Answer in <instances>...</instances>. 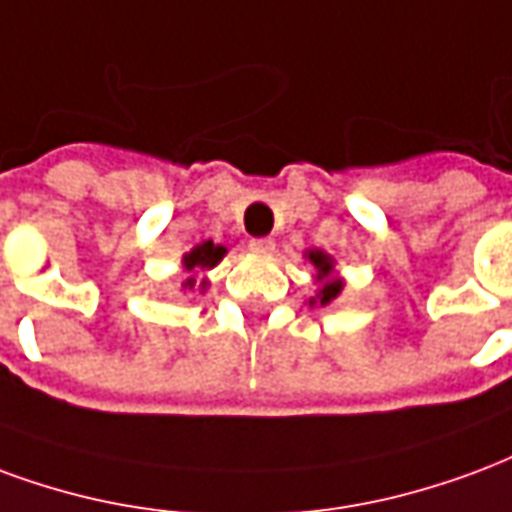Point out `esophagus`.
Masks as SVG:
<instances>
[{"label": "esophagus", "instance_id": "34e87169", "mask_svg": "<svg viewBox=\"0 0 512 512\" xmlns=\"http://www.w3.org/2000/svg\"><path fill=\"white\" fill-rule=\"evenodd\" d=\"M256 256H272V251H275V242L270 240V237H259V240H251V245H248Z\"/></svg>", "mask_w": 512, "mask_h": 512}]
</instances>
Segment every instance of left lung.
Here are the masks:
<instances>
[{"label":"left lung","mask_w":512,"mask_h":512,"mask_svg":"<svg viewBox=\"0 0 512 512\" xmlns=\"http://www.w3.org/2000/svg\"><path fill=\"white\" fill-rule=\"evenodd\" d=\"M305 259L311 261V267L316 270V294L313 297H308V305H330L333 300H338L343 292V286H346V281H343L341 275L335 272V259L330 256L327 251H322V248H313V251H305Z\"/></svg>","instance_id":"left-lung-1"}]
</instances>
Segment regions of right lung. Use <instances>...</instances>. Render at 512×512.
I'll return each mask as SVG.
<instances>
[{"instance_id":"1","label":"right lung","mask_w":512,"mask_h":512,"mask_svg":"<svg viewBox=\"0 0 512 512\" xmlns=\"http://www.w3.org/2000/svg\"><path fill=\"white\" fill-rule=\"evenodd\" d=\"M229 253L226 245H218V242L204 240L199 245H193L185 256H182V289H190V292H207L210 289V278L207 272L212 267H218L223 256Z\"/></svg>"}]
</instances>
